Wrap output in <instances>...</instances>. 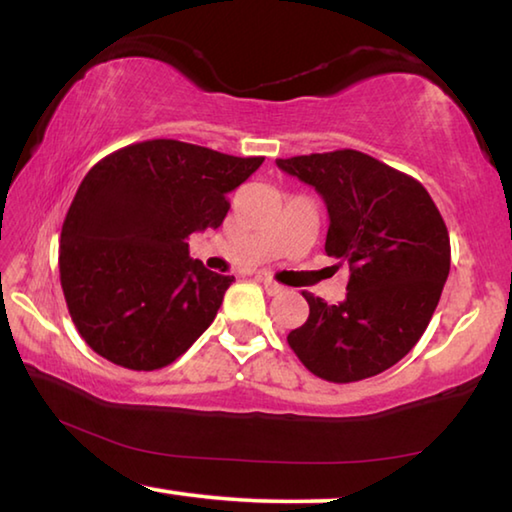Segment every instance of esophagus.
Segmentation results:
<instances>
[{"label":"esophagus","mask_w":512,"mask_h":512,"mask_svg":"<svg viewBox=\"0 0 512 512\" xmlns=\"http://www.w3.org/2000/svg\"><path fill=\"white\" fill-rule=\"evenodd\" d=\"M257 280L264 284V288H266V293H271V295H277V293H282L284 291V286H280L277 282H273L271 277L268 275H257Z\"/></svg>","instance_id":"34e87169"}]
</instances>
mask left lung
I'll list each match as a JSON object with an SVG mask.
<instances>
[{
    "label": "left lung",
    "instance_id": "8db88e82",
    "mask_svg": "<svg viewBox=\"0 0 512 512\" xmlns=\"http://www.w3.org/2000/svg\"><path fill=\"white\" fill-rule=\"evenodd\" d=\"M329 212V257L349 266L347 297L302 293L309 318L288 345L311 374L353 383L396 365L423 336L450 273V237L421 183L356 150L277 159Z\"/></svg>",
    "mask_w": 512,
    "mask_h": 512
}]
</instances>
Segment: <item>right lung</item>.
Here are the masks:
<instances>
[{"label":"right lung","instance_id":"right-lung-1","mask_svg":"<svg viewBox=\"0 0 512 512\" xmlns=\"http://www.w3.org/2000/svg\"><path fill=\"white\" fill-rule=\"evenodd\" d=\"M262 156L156 138L105 156L82 179L60 237V282L87 345L114 365H170L206 331L235 277L190 257L219 228Z\"/></svg>","mask_w":512,"mask_h":512}]
</instances>
